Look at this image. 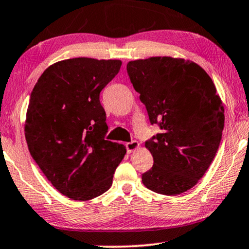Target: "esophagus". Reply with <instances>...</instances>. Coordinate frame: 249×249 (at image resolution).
Listing matches in <instances>:
<instances>
[{"mask_svg":"<svg viewBox=\"0 0 249 249\" xmlns=\"http://www.w3.org/2000/svg\"><path fill=\"white\" fill-rule=\"evenodd\" d=\"M125 147H126L127 153H133V152H135V150L138 149V148H139V142H138V141L133 140V141H131V142L125 143Z\"/></svg>","mask_w":249,"mask_h":249,"instance_id":"obj_1","label":"esophagus"}]
</instances>
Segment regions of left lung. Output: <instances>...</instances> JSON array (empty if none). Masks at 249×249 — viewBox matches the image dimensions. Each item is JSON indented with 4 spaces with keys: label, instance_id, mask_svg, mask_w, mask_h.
Listing matches in <instances>:
<instances>
[{
    "label": "left lung",
    "instance_id": "1",
    "mask_svg": "<svg viewBox=\"0 0 249 249\" xmlns=\"http://www.w3.org/2000/svg\"><path fill=\"white\" fill-rule=\"evenodd\" d=\"M150 124L160 133L144 142L154 164L142 174L148 190L181 194L194 186L215 159L224 128V108L212 78L196 63L150 57L127 63Z\"/></svg>",
    "mask_w": 249,
    "mask_h": 249
}]
</instances>
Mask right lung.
Here are the masks:
<instances>
[{"instance_id": "right-lung-1", "label": "right lung", "mask_w": 249, "mask_h": 249, "mask_svg": "<svg viewBox=\"0 0 249 249\" xmlns=\"http://www.w3.org/2000/svg\"><path fill=\"white\" fill-rule=\"evenodd\" d=\"M118 59L70 58L50 65L31 93L25 138L52 185L72 200L107 192L126 149L106 140L100 93L116 77Z\"/></svg>"}]
</instances>
